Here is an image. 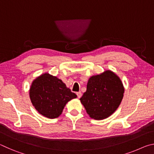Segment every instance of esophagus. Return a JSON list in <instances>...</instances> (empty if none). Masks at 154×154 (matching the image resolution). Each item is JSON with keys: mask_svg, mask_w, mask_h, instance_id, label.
<instances>
[{"mask_svg": "<svg viewBox=\"0 0 154 154\" xmlns=\"http://www.w3.org/2000/svg\"><path fill=\"white\" fill-rule=\"evenodd\" d=\"M77 94V97L78 98H81V97H82V92H77L76 93Z\"/></svg>", "mask_w": 154, "mask_h": 154, "instance_id": "34e87169", "label": "esophagus"}]
</instances>
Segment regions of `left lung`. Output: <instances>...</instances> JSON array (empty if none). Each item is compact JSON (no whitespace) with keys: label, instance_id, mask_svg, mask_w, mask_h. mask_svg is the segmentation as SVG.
<instances>
[{"label":"left lung","instance_id":"obj_1","mask_svg":"<svg viewBox=\"0 0 154 154\" xmlns=\"http://www.w3.org/2000/svg\"><path fill=\"white\" fill-rule=\"evenodd\" d=\"M124 88L118 75L110 70L88 80L86 92L80 98L91 118L101 120L113 114L120 105Z\"/></svg>","mask_w":154,"mask_h":154}]
</instances>
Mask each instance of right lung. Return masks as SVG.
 <instances>
[{"instance_id": "1", "label": "right lung", "mask_w": 154, "mask_h": 154, "mask_svg": "<svg viewBox=\"0 0 154 154\" xmlns=\"http://www.w3.org/2000/svg\"><path fill=\"white\" fill-rule=\"evenodd\" d=\"M30 98L36 110L48 118L60 116L66 104L77 95L57 77L44 73L33 81Z\"/></svg>"}]
</instances>
